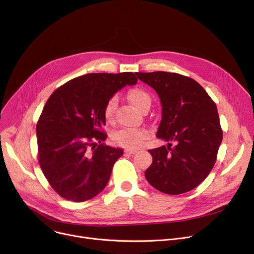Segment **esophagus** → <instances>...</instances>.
Here are the masks:
<instances>
[{"mask_svg":"<svg viewBox=\"0 0 254 254\" xmlns=\"http://www.w3.org/2000/svg\"><path fill=\"white\" fill-rule=\"evenodd\" d=\"M137 152V150H133V149H126L125 153H129V154H135Z\"/></svg>","mask_w":254,"mask_h":254,"instance_id":"1","label":"esophagus"}]
</instances>
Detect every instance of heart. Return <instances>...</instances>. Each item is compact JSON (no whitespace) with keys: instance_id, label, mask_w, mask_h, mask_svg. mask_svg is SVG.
Here are the masks:
<instances>
[{"instance_id":"heart-1","label":"heart","mask_w":254,"mask_h":254,"mask_svg":"<svg viewBox=\"0 0 254 254\" xmlns=\"http://www.w3.org/2000/svg\"><path fill=\"white\" fill-rule=\"evenodd\" d=\"M128 99L138 110L142 111L149 108L151 105V96L142 88H133L128 92ZM118 103L117 96H113L105 103L103 115L106 121L112 122L115 119V111ZM150 133L144 128H123L120 129L114 134V140L120 146L128 149H138L142 146L143 141L148 139Z\"/></svg>"}]
</instances>
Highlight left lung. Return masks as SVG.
Returning <instances> with one entry per match:
<instances>
[{
    "instance_id": "obj_1",
    "label": "left lung",
    "mask_w": 254,
    "mask_h": 254,
    "mask_svg": "<svg viewBox=\"0 0 254 254\" xmlns=\"http://www.w3.org/2000/svg\"><path fill=\"white\" fill-rule=\"evenodd\" d=\"M158 94L162 119L156 136L167 146L149 150L148 182L166 194H182L208 177L217 159L223 132L217 106L200 84L164 71L136 72Z\"/></svg>"
}]
</instances>
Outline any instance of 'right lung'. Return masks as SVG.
<instances>
[{
    "label": "right lung",
    "mask_w": 254,
    "mask_h": 254,
    "mask_svg": "<svg viewBox=\"0 0 254 254\" xmlns=\"http://www.w3.org/2000/svg\"><path fill=\"white\" fill-rule=\"evenodd\" d=\"M132 72L89 73L59 87L47 99L36 126L38 162L60 196L75 202L105 188L123 150L105 146V103L126 84Z\"/></svg>",
    "instance_id": "add662e5"
}]
</instances>
